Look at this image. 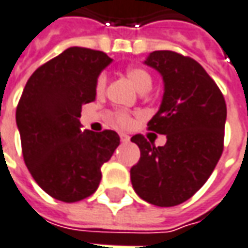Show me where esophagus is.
Here are the masks:
<instances>
[{
    "instance_id": "1",
    "label": "esophagus",
    "mask_w": 248,
    "mask_h": 248,
    "mask_svg": "<svg viewBox=\"0 0 248 248\" xmlns=\"http://www.w3.org/2000/svg\"><path fill=\"white\" fill-rule=\"evenodd\" d=\"M129 140H130V137H129L127 134H124V133L121 134V141H122V142H129Z\"/></svg>"
}]
</instances>
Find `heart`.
<instances>
[{"label":"heart","mask_w":248,"mask_h":248,"mask_svg":"<svg viewBox=\"0 0 248 248\" xmlns=\"http://www.w3.org/2000/svg\"><path fill=\"white\" fill-rule=\"evenodd\" d=\"M126 77L129 78V81L132 82L133 86L139 90L140 93H145V92H148L152 88V78H151L150 73L145 71L144 68H140V67H130L126 71ZM106 86H107V75L106 74H101L98 77L97 85H96L98 93H103L104 89H106ZM115 121L116 124H119L121 127H129L132 124V118H130V115L124 114V112L116 114Z\"/></svg>","instance_id":"obj_1"}]
</instances>
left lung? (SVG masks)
<instances>
[{
	"label": "left lung",
	"instance_id": "8db88e82",
	"mask_svg": "<svg viewBox=\"0 0 248 248\" xmlns=\"http://www.w3.org/2000/svg\"><path fill=\"white\" fill-rule=\"evenodd\" d=\"M144 64L163 79V97L148 129L166 134L155 147L141 134L133 136L140 160L130 180L142 201L171 207L188 201L209 180L224 150L226 104L216 82L196 60L171 50H155Z\"/></svg>",
	"mask_w": 248,
	"mask_h": 248
}]
</instances>
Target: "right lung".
Here are the masks:
<instances>
[{"label": "right lung", "instance_id": "right-lung-1", "mask_svg": "<svg viewBox=\"0 0 248 248\" xmlns=\"http://www.w3.org/2000/svg\"><path fill=\"white\" fill-rule=\"evenodd\" d=\"M112 63L104 52L73 46L37 68L16 108L24 163L52 198L79 202L96 192L101 166L119 136L114 130H83V104L96 98L100 73Z\"/></svg>", "mask_w": 248, "mask_h": 248}]
</instances>
